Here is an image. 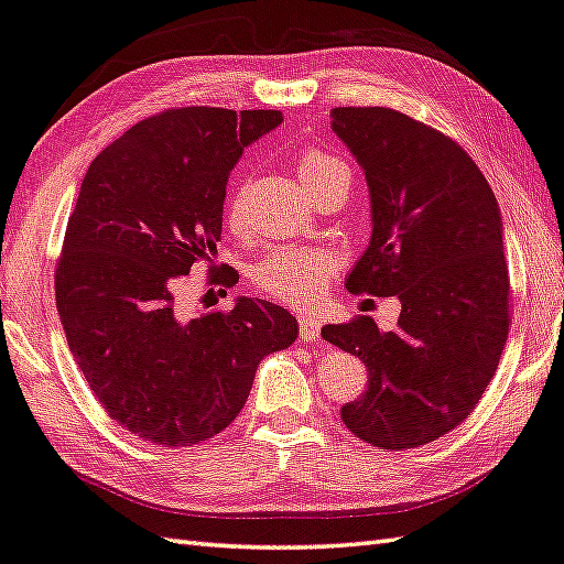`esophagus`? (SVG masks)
Returning a JSON list of instances; mask_svg holds the SVG:
<instances>
[{
	"label": "esophagus",
	"mask_w": 564,
	"mask_h": 564,
	"mask_svg": "<svg viewBox=\"0 0 564 564\" xmlns=\"http://www.w3.org/2000/svg\"><path fill=\"white\" fill-rule=\"evenodd\" d=\"M321 321L311 313H301L299 315V327H301V340L303 343H315L321 337Z\"/></svg>",
	"instance_id": "1"
}]
</instances>
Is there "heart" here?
<instances>
[{
    "mask_svg": "<svg viewBox=\"0 0 564 564\" xmlns=\"http://www.w3.org/2000/svg\"><path fill=\"white\" fill-rule=\"evenodd\" d=\"M295 172L315 197L337 177H350V167L340 158L311 148L295 160ZM241 217V197L234 192L227 199V219L237 224ZM335 256L325 249L285 247L265 256L253 265L251 281L269 299L291 305H313L325 293L335 273Z\"/></svg>",
    "mask_w": 564,
    "mask_h": 564,
    "instance_id": "1",
    "label": "heart"
}]
</instances>
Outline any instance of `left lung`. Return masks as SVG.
Listing matches in <instances>:
<instances>
[{"mask_svg": "<svg viewBox=\"0 0 564 564\" xmlns=\"http://www.w3.org/2000/svg\"><path fill=\"white\" fill-rule=\"evenodd\" d=\"M333 130L365 170L372 239L352 293L402 301L397 327L372 317L325 325L357 355L367 389L343 422L380 448L436 442L474 412L508 340L510 275L496 194L468 152L392 108H335Z\"/></svg>", "mask_w": 564, "mask_h": 564, "instance_id": "1", "label": "left lung"}]
</instances>
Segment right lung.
Wrapping results in <instances>:
<instances>
[{
  "instance_id": "obj_1",
  "label": "right lung",
  "mask_w": 564,
  "mask_h": 564,
  "mask_svg": "<svg viewBox=\"0 0 564 564\" xmlns=\"http://www.w3.org/2000/svg\"><path fill=\"white\" fill-rule=\"evenodd\" d=\"M281 110L170 108L132 126L80 184L56 263V308L74 360L110 419L142 442L192 446L224 432L256 367L299 337L269 301L187 317L182 279L217 253L229 172ZM231 289V265L209 273Z\"/></svg>"
}]
</instances>
